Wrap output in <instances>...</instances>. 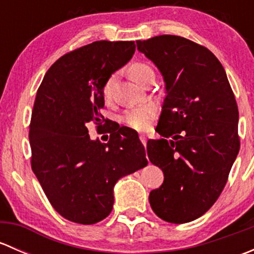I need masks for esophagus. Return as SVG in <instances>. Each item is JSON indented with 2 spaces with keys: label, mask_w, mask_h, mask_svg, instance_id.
Masks as SVG:
<instances>
[{
  "label": "esophagus",
  "mask_w": 254,
  "mask_h": 254,
  "mask_svg": "<svg viewBox=\"0 0 254 254\" xmlns=\"http://www.w3.org/2000/svg\"><path fill=\"white\" fill-rule=\"evenodd\" d=\"M140 141L142 142L143 146H146V142H147V137H146V135H143V134L140 135Z\"/></svg>",
  "instance_id": "esophagus-1"
}]
</instances>
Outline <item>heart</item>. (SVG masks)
I'll list each match as a JSON object with an SVG mask.
<instances>
[{
	"instance_id": "b5f03b06",
	"label": "heart",
	"mask_w": 254,
	"mask_h": 254,
	"mask_svg": "<svg viewBox=\"0 0 254 254\" xmlns=\"http://www.w3.org/2000/svg\"><path fill=\"white\" fill-rule=\"evenodd\" d=\"M152 72V68L143 63H135L129 67L130 77L135 82L139 83L141 79L145 77L147 73ZM115 81H117V73H113L107 78L102 87V94L106 99H111L113 96V89H114ZM156 108L152 104H145V106L136 107V108L129 109L123 117V122L131 129L137 130V131H143L147 129L151 120L155 118Z\"/></svg>"
}]
</instances>
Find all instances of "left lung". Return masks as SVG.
<instances>
[{
	"mask_svg": "<svg viewBox=\"0 0 254 254\" xmlns=\"http://www.w3.org/2000/svg\"><path fill=\"white\" fill-rule=\"evenodd\" d=\"M136 45L161 71L167 93L156 127L163 139L146 148L165 181L148 200L158 217L186 224L205 214L226 186L240 151L236 99L221 63L203 45L178 35Z\"/></svg>",
	"mask_w": 254,
	"mask_h": 254,
	"instance_id": "8db88e82",
	"label": "left lung"
}]
</instances>
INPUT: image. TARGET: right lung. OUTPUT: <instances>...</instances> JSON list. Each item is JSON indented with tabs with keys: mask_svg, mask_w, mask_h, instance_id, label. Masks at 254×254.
<instances>
[{
	"mask_svg": "<svg viewBox=\"0 0 254 254\" xmlns=\"http://www.w3.org/2000/svg\"><path fill=\"white\" fill-rule=\"evenodd\" d=\"M135 53L134 42L99 40L61 56L45 73L29 124L32 170L48 200L63 217L82 225L111 214L118 179L147 165L136 131L109 129V141L91 140L109 119L102 87Z\"/></svg>",
	"mask_w": 254,
	"mask_h": 254,
	"instance_id": "right-lung-1",
	"label": "right lung"
}]
</instances>
